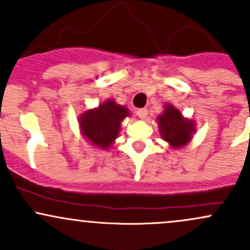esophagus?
I'll list each match as a JSON object with an SVG mask.
<instances>
[{
  "instance_id": "1",
  "label": "esophagus",
  "mask_w": 250,
  "mask_h": 250,
  "mask_svg": "<svg viewBox=\"0 0 250 250\" xmlns=\"http://www.w3.org/2000/svg\"><path fill=\"white\" fill-rule=\"evenodd\" d=\"M136 114H137V116L140 117V119L145 120L146 117H147V115H148V110H147V109H146V108L137 109V110H136Z\"/></svg>"
}]
</instances>
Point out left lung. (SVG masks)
<instances>
[{"label":"left lung","instance_id":"left-lung-1","mask_svg":"<svg viewBox=\"0 0 250 250\" xmlns=\"http://www.w3.org/2000/svg\"><path fill=\"white\" fill-rule=\"evenodd\" d=\"M157 121L163 140L170 143L174 148L187 145L195 130V123L183 119L181 111L173 105H166L165 113L157 119Z\"/></svg>","mask_w":250,"mask_h":250}]
</instances>
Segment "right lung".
<instances>
[{
	"label": "right lung",
	"mask_w": 250,
	"mask_h": 250,
	"mask_svg": "<svg viewBox=\"0 0 250 250\" xmlns=\"http://www.w3.org/2000/svg\"><path fill=\"white\" fill-rule=\"evenodd\" d=\"M127 116V108L108 100L99 108L85 111L80 119V127L94 146L108 148L119 135L121 121Z\"/></svg>",
	"instance_id": "obj_1"
}]
</instances>
